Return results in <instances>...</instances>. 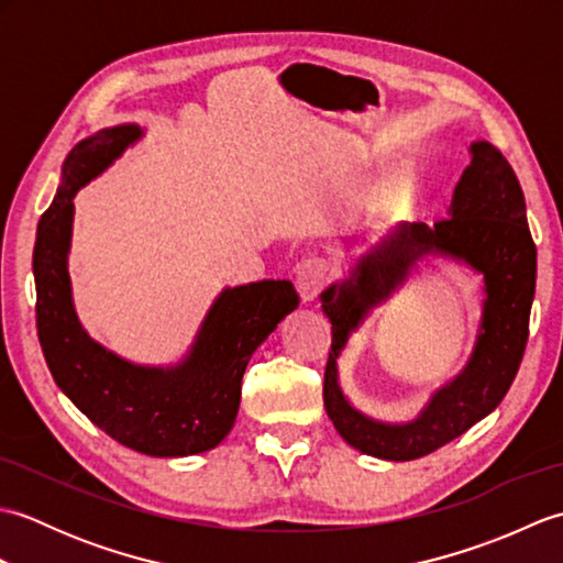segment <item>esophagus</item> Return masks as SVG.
<instances>
[{
	"mask_svg": "<svg viewBox=\"0 0 563 563\" xmlns=\"http://www.w3.org/2000/svg\"><path fill=\"white\" fill-rule=\"evenodd\" d=\"M329 283V263L321 256H309L300 266H297V292H300L302 302H312L319 297V292L327 288Z\"/></svg>",
	"mask_w": 563,
	"mask_h": 563,
	"instance_id": "34e87169",
	"label": "esophagus"
}]
</instances>
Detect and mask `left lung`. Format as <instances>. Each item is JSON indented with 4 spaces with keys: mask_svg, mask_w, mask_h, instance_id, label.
I'll return each mask as SVG.
<instances>
[{
    "mask_svg": "<svg viewBox=\"0 0 563 563\" xmlns=\"http://www.w3.org/2000/svg\"><path fill=\"white\" fill-rule=\"evenodd\" d=\"M472 164L454 186L450 218L433 227L399 224L357 258L349 278L321 292L331 321L324 406L351 448L379 460L409 462L435 452L492 413L518 375L528 345L537 280L525 196L516 172L492 142H472ZM462 260L485 275V312L475 351L460 376L441 388L409 424H382L357 412L338 385V355L373 306L408 277L416 260Z\"/></svg>",
    "mask_w": 563,
    "mask_h": 563,
    "instance_id": "obj_1",
    "label": "left lung"
}]
</instances>
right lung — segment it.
<instances>
[{
    "mask_svg": "<svg viewBox=\"0 0 563 563\" xmlns=\"http://www.w3.org/2000/svg\"><path fill=\"white\" fill-rule=\"evenodd\" d=\"M140 137L142 128L133 123L103 128L67 154L63 184L35 234V327L55 385L91 423L150 457H186L218 448L230 433L251 355L300 297L290 280L224 288L188 355L172 367L130 363L93 341L71 302V198Z\"/></svg>",
    "mask_w": 563,
    "mask_h": 563,
    "instance_id": "obj_1",
    "label": "right lung"
}]
</instances>
